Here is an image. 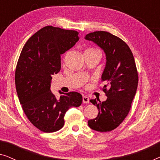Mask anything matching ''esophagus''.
<instances>
[{"mask_svg":"<svg viewBox=\"0 0 160 160\" xmlns=\"http://www.w3.org/2000/svg\"><path fill=\"white\" fill-rule=\"evenodd\" d=\"M82 100H83V102H84V103H89V98L87 97V96H85V95L83 96Z\"/></svg>","mask_w":160,"mask_h":160,"instance_id":"1","label":"esophagus"}]
</instances>
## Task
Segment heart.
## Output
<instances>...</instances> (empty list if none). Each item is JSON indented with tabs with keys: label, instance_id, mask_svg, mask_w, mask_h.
Returning a JSON list of instances; mask_svg holds the SVG:
<instances>
[{
	"label": "heart",
	"instance_id": "heart-1",
	"mask_svg": "<svg viewBox=\"0 0 160 160\" xmlns=\"http://www.w3.org/2000/svg\"><path fill=\"white\" fill-rule=\"evenodd\" d=\"M87 50H89V51H97V50H95V49H87Z\"/></svg>",
	"mask_w": 160,
	"mask_h": 160
}]
</instances>
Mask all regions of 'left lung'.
<instances>
[{"label": "left lung", "mask_w": 160, "mask_h": 160, "mask_svg": "<svg viewBox=\"0 0 160 160\" xmlns=\"http://www.w3.org/2000/svg\"><path fill=\"white\" fill-rule=\"evenodd\" d=\"M85 39L97 43L106 55L101 80L106 83L102 91L107 100H89L99 113L95 119L89 120L88 125L98 132H109L119 126L130 110L138 83L136 65L130 47L119 37L106 31H95L87 34Z\"/></svg>", "instance_id": "obj_1"}]
</instances>
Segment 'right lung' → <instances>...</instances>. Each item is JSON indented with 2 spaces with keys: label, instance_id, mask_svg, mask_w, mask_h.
<instances>
[{
  "label": "right lung",
  "instance_id": "add662e5",
  "mask_svg": "<svg viewBox=\"0 0 160 160\" xmlns=\"http://www.w3.org/2000/svg\"><path fill=\"white\" fill-rule=\"evenodd\" d=\"M78 39L76 30L46 26L28 39L19 55L15 71L19 102L29 121L43 132L60 130L65 112L82 102L76 92H62L58 99L50 89L52 76L60 71V56Z\"/></svg>",
  "mask_w": 160,
  "mask_h": 160
}]
</instances>
